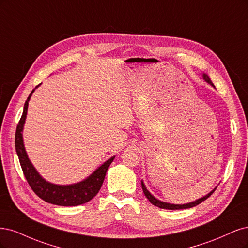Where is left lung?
<instances>
[{
	"mask_svg": "<svg viewBox=\"0 0 248 248\" xmlns=\"http://www.w3.org/2000/svg\"><path fill=\"white\" fill-rule=\"evenodd\" d=\"M203 78L205 79V81H206V82L210 83V84L214 87V85H213V83L211 82V80H210V78H209V76H208V75H207V74H203ZM141 186H142L143 193H144L145 197L149 200V202H150L151 204L155 205V206L159 207V208H163V209H169V210L187 209V208H191V207H195V206H197V205H199V204H201L203 201H205V200H206L207 198H209V197L214 193V190L217 189V188H214L212 191H210V193H209L208 195H206L205 197H203V198H201V199H198V200H196V201H194V202H190V203H187V204H182V205H179V204L175 205V204H170V203L162 202V201H159V200L155 199V198L153 195H151V194L149 193V191L147 190V188H146V186H144V183H143V181H141Z\"/></svg>",
	"mask_w": 248,
	"mask_h": 248,
	"instance_id": "obj_1",
	"label": "left lung"
}]
</instances>
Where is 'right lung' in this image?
Returning <instances> with one entry per match:
<instances>
[{"instance_id":"obj_1","label":"right lung","mask_w":248,"mask_h":248,"mask_svg":"<svg viewBox=\"0 0 248 248\" xmlns=\"http://www.w3.org/2000/svg\"><path fill=\"white\" fill-rule=\"evenodd\" d=\"M34 91L35 90L31 91V94L28 97V100L25 103L23 112L17 124L16 133H15V149H16L21 169L23 174H25L28 183L31 188L34 190V193L47 203H51L59 206H77L91 201L101 189L106 172L110 164L113 162L115 156L110 157L108 161L100 166L91 176H89L83 181L74 183V185L58 186L43 179L36 171L34 166L30 162L28 155L26 153L25 145H23L21 133L28 113L29 101Z\"/></svg>"}]
</instances>
